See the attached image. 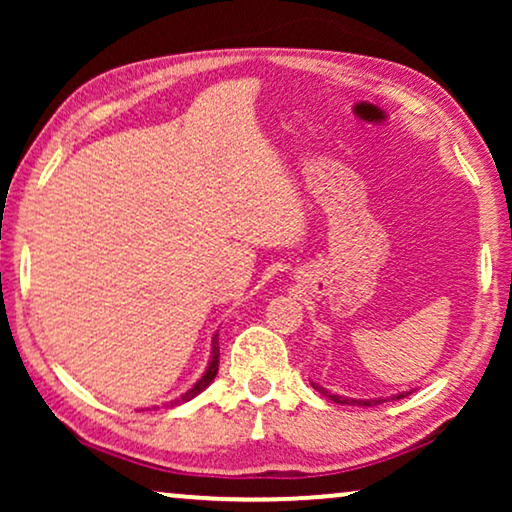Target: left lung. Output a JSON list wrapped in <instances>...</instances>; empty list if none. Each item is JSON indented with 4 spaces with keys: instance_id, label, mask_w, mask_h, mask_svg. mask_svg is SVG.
<instances>
[{
    "instance_id": "obj_1",
    "label": "left lung",
    "mask_w": 512,
    "mask_h": 512,
    "mask_svg": "<svg viewBox=\"0 0 512 512\" xmlns=\"http://www.w3.org/2000/svg\"><path fill=\"white\" fill-rule=\"evenodd\" d=\"M312 387L319 391L321 396H328L331 398L333 403H340V405H363V408H373V405H380V403H387L389 398L391 401H398V398H405L408 394H412V389L410 391H401V394H394V396H389V398H347V396H338V394H331V391H326L324 387H319V384H314L312 382Z\"/></svg>"
}]
</instances>
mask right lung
Returning a JSON list of instances; mask_svg holds the SVG:
<instances>
[{
	"instance_id": "1",
	"label": "right lung",
	"mask_w": 512,
	"mask_h": 512,
	"mask_svg": "<svg viewBox=\"0 0 512 512\" xmlns=\"http://www.w3.org/2000/svg\"><path fill=\"white\" fill-rule=\"evenodd\" d=\"M216 373H219V333H214V338H212V356H209V363H207V370L205 373H202V377L198 382L193 384L191 389L186 391L184 396L181 398H174V401H170V403H165V405H181V403H186V401H191V398H195L200 394V391H205L209 384L214 382V377H216Z\"/></svg>"
}]
</instances>
